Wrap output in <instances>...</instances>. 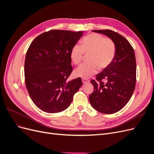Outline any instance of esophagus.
<instances>
[{"instance_id":"34e87169","label":"esophagus","mask_w":154,"mask_h":154,"mask_svg":"<svg viewBox=\"0 0 154 154\" xmlns=\"http://www.w3.org/2000/svg\"><path fill=\"white\" fill-rule=\"evenodd\" d=\"M82 82L83 84H86V83H88L90 82V81L87 80V79H85V78H82Z\"/></svg>"}]
</instances>
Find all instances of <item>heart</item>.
<instances>
[{"instance_id":"obj_1","label":"heart","mask_w":154,"mask_h":154,"mask_svg":"<svg viewBox=\"0 0 154 154\" xmlns=\"http://www.w3.org/2000/svg\"><path fill=\"white\" fill-rule=\"evenodd\" d=\"M116 45L114 41L97 33L85 36L81 41V45L75 44L71 49L70 57L74 64H80L88 55L87 63L82 65L74 72L75 76L90 78L97 71L104 70L112 63L116 56Z\"/></svg>"}]
</instances>
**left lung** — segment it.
I'll return each mask as SVG.
<instances>
[{
  "instance_id": "left-lung-1",
  "label": "left lung",
  "mask_w": 154,
  "mask_h": 154,
  "mask_svg": "<svg viewBox=\"0 0 154 154\" xmlns=\"http://www.w3.org/2000/svg\"><path fill=\"white\" fill-rule=\"evenodd\" d=\"M111 38L116 56L110 66L91 80L94 92L89 96L91 106L101 113L117 112L131 98L136 83V62L132 45L124 36L109 29L93 30Z\"/></svg>"
}]
</instances>
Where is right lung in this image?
Returning <instances> with one entry per match:
<instances>
[{"label": "right lung", "mask_w": 154, "mask_h": 154, "mask_svg": "<svg viewBox=\"0 0 154 154\" xmlns=\"http://www.w3.org/2000/svg\"><path fill=\"white\" fill-rule=\"evenodd\" d=\"M82 35V31L53 29L37 36L29 45L24 63L26 86L42 111L66 110L82 85L80 78L67 82L72 71L70 53Z\"/></svg>", "instance_id": "right-lung-1"}]
</instances>
